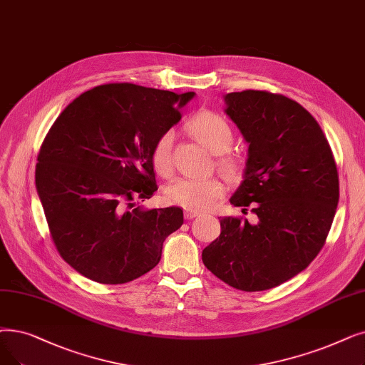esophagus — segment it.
<instances>
[{
  "label": "esophagus",
  "mask_w": 365,
  "mask_h": 365,
  "mask_svg": "<svg viewBox=\"0 0 365 365\" xmlns=\"http://www.w3.org/2000/svg\"><path fill=\"white\" fill-rule=\"evenodd\" d=\"M198 216H200L198 212H192V210H186L185 212V219H189V220L194 219V217H198Z\"/></svg>",
  "instance_id": "1"
}]
</instances>
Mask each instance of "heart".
Returning a JSON list of instances; mask_svg holds the SVG:
<instances>
[{"mask_svg": "<svg viewBox=\"0 0 365 365\" xmlns=\"http://www.w3.org/2000/svg\"><path fill=\"white\" fill-rule=\"evenodd\" d=\"M189 130L197 140L210 149L213 153L227 152L234 140V133L227 119L213 112H201L189 122ZM174 135L167 131L158 137L152 148L150 161L155 171L161 176H170L173 170L171 146ZM217 167L230 179L239 178L243 170L240 158L234 155H220L217 158ZM224 183L219 179H187L180 178L173 180L165 187V200L168 204L179 205L182 209L202 212L210 209L212 205L224 195Z\"/></svg>", "mask_w": 365, "mask_h": 365, "instance_id": "1", "label": "heart"}]
</instances>
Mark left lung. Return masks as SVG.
Returning a JSON list of instances; mask_svg holds the SVG:
<instances>
[{
	"label": "left lung",
	"mask_w": 365,
	"mask_h": 365,
	"mask_svg": "<svg viewBox=\"0 0 365 365\" xmlns=\"http://www.w3.org/2000/svg\"><path fill=\"white\" fill-rule=\"evenodd\" d=\"M249 143L243 182L230 202L257 216L222 217L202 262L230 287L265 291L301 273L325 245L339 204V173L319 123L297 101L267 91L225 95Z\"/></svg>",
	"instance_id": "1"
}]
</instances>
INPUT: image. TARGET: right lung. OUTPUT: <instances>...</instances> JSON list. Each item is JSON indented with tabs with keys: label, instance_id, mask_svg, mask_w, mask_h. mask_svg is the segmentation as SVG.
Wrapping results in <instances>:
<instances>
[{
	"label": "right lung",
	"instance_id": "add662e5",
	"mask_svg": "<svg viewBox=\"0 0 365 365\" xmlns=\"http://www.w3.org/2000/svg\"><path fill=\"white\" fill-rule=\"evenodd\" d=\"M194 92L108 83L70 103L37 156L36 186L56 250L104 284L131 282L160 262L179 207L145 210L158 189L150 153Z\"/></svg>",
	"mask_w": 365,
	"mask_h": 365
}]
</instances>
